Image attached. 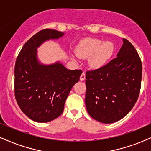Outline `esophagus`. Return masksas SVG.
I'll list each match as a JSON object with an SVG mask.
<instances>
[{
    "label": "esophagus",
    "instance_id": "esophagus-1",
    "mask_svg": "<svg viewBox=\"0 0 151 151\" xmlns=\"http://www.w3.org/2000/svg\"><path fill=\"white\" fill-rule=\"evenodd\" d=\"M85 79H86V74L85 72H83V73L81 74V76H80V80H81V81H83Z\"/></svg>",
    "mask_w": 151,
    "mask_h": 151
}]
</instances>
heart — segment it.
I'll use <instances>...</instances> for the list:
<instances>
[{"instance_id": "b5f03b06", "label": "heart", "mask_w": 151, "mask_h": 151, "mask_svg": "<svg viewBox=\"0 0 151 151\" xmlns=\"http://www.w3.org/2000/svg\"><path fill=\"white\" fill-rule=\"evenodd\" d=\"M114 44L99 39L89 38L82 41L76 49V53L80 58H88L89 63L93 68L104 65L114 52Z\"/></svg>"}]
</instances>
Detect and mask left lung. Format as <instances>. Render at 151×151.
Instances as JSON below:
<instances>
[{
    "label": "left lung",
    "mask_w": 151,
    "mask_h": 151,
    "mask_svg": "<svg viewBox=\"0 0 151 151\" xmlns=\"http://www.w3.org/2000/svg\"><path fill=\"white\" fill-rule=\"evenodd\" d=\"M117 57L86 74L87 111L95 120L113 123L125 117L134 106L141 89L142 64L127 40Z\"/></svg>",
    "instance_id": "left-lung-1"
}]
</instances>
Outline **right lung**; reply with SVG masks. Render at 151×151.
I'll use <instances>...</instances> for the list:
<instances>
[{
  "mask_svg": "<svg viewBox=\"0 0 151 151\" xmlns=\"http://www.w3.org/2000/svg\"><path fill=\"white\" fill-rule=\"evenodd\" d=\"M63 35L56 30H42L25 43L17 58L15 98L22 111L38 123L61 115L66 99L82 73L81 70H68L60 62L47 65L38 61L37 48L44 42Z\"/></svg>",
  "mask_w": 151,
  "mask_h": 151,
  "instance_id": "obj_1",
  "label": "right lung"
}]
</instances>
